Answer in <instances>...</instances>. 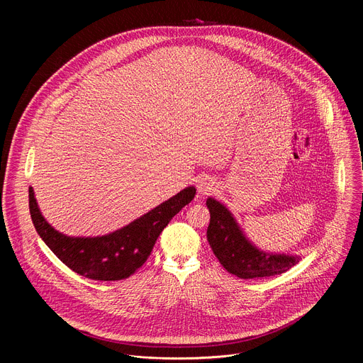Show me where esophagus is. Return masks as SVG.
Returning <instances> with one entry per match:
<instances>
[{"label": "esophagus", "mask_w": 363, "mask_h": 363, "mask_svg": "<svg viewBox=\"0 0 363 363\" xmlns=\"http://www.w3.org/2000/svg\"><path fill=\"white\" fill-rule=\"evenodd\" d=\"M198 191L202 194V195H208L213 189H214V181L211 178H199L198 179Z\"/></svg>", "instance_id": "34e87169"}]
</instances>
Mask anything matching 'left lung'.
I'll return each mask as SVG.
<instances>
[{
    "instance_id": "8db88e82",
    "label": "left lung",
    "mask_w": 363,
    "mask_h": 363,
    "mask_svg": "<svg viewBox=\"0 0 363 363\" xmlns=\"http://www.w3.org/2000/svg\"><path fill=\"white\" fill-rule=\"evenodd\" d=\"M211 220L206 238L223 267L240 279L281 274L291 269L298 257L269 254L255 248L241 233L231 213L214 198L206 199Z\"/></svg>"
}]
</instances>
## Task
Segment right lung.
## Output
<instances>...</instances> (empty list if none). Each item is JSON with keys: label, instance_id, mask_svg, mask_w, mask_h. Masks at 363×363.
Instances as JSON below:
<instances>
[{"label": "right lung", "instance_id": "right-lung-1", "mask_svg": "<svg viewBox=\"0 0 363 363\" xmlns=\"http://www.w3.org/2000/svg\"><path fill=\"white\" fill-rule=\"evenodd\" d=\"M194 196L195 188L188 186L129 225L93 238H73L56 231L43 218L33 188L28 189V205L38 235L60 262L87 279L115 281L128 279L143 266L162 230Z\"/></svg>", "mask_w": 363, "mask_h": 363}]
</instances>
